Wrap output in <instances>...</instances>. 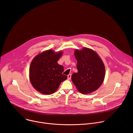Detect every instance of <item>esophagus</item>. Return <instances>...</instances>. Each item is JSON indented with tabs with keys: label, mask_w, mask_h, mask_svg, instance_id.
<instances>
[{
	"label": "esophagus",
	"mask_w": 133,
	"mask_h": 133,
	"mask_svg": "<svg viewBox=\"0 0 133 133\" xmlns=\"http://www.w3.org/2000/svg\"><path fill=\"white\" fill-rule=\"evenodd\" d=\"M71 74H69L68 76H67V78L68 80L70 79H71Z\"/></svg>",
	"instance_id": "esophagus-1"
}]
</instances>
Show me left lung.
I'll return each instance as SVG.
<instances>
[{"label": "left lung", "instance_id": "obj_1", "mask_svg": "<svg viewBox=\"0 0 133 133\" xmlns=\"http://www.w3.org/2000/svg\"><path fill=\"white\" fill-rule=\"evenodd\" d=\"M77 72L71 76V80L77 90L82 94H90L102 84L105 75L104 64L99 55L93 50L84 47L76 49Z\"/></svg>", "mask_w": 133, "mask_h": 133}]
</instances>
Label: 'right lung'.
Returning <instances> with one entry per match:
<instances>
[{
  "instance_id": "1",
  "label": "right lung",
  "mask_w": 133,
  "mask_h": 133,
  "mask_svg": "<svg viewBox=\"0 0 133 133\" xmlns=\"http://www.w3.org/2000/svg\"><path fill=\"white\" fill-rule=\"evenodd\" d=\"M63 55L51 49L43 51L32 59L29 68V78L34 88L43 94L50 95L67 78L63 75L64 67L57 63Z\"/></svg>"
}]
</instances>
